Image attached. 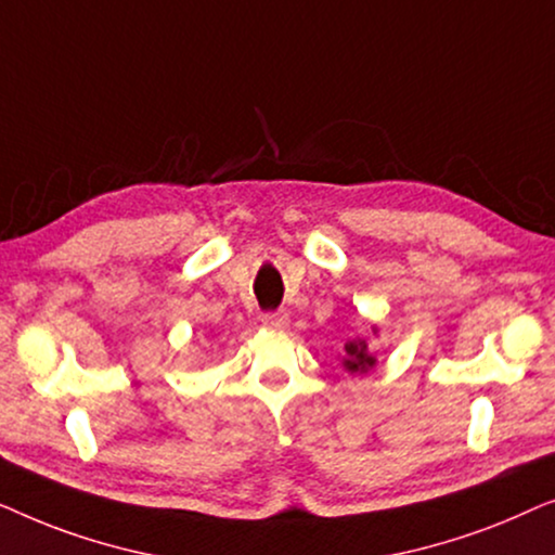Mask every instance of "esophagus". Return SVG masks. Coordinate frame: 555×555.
Masks as SVG:
<instances>
[{
	"label": "esophagus",
	"mask_w": 555,
	"mask_h": 555,
	"mask_svg": "<svg viewBox=\"0 0 555 555\" xmlns=\"http://www.w3.org/2000/svg\"><path fill=\"white\" fill-rule=\"evenodd\" d=\"M262 325H264V328H272V331H283L287 325V313H283V310H275V313H264Z\"/></svg>",
	"instance_id": "esophagus-1"
}]
</instances>
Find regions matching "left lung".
Wrapping results in <instances>:
<instances>
[{
    "mask_svg": "<svg viewBox=\"0 0 555 555\" xmlns=\"http://www.w3.org/2000/svg\"><path fill=\"white\" fill-rule=\"evenodd\" d=\"M376 333V328H374ZM376 366V356H371L369 344L363 338H353L346 344V356H344V369L351 371V374H366L369 369Z\"/></svg>",
    "mask_w": 555,
    "mask_h": 555,
    "instance_id": "obj_1",
    "label": "left lung"
}]
</instances>
